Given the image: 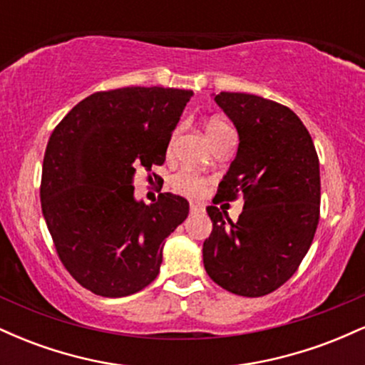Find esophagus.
<instances>
[{"mask_svg":"<svg viewBox=\"0 0 365 365\" xmlns=\"http://www.w3.org/2000/svg\"><path fill=\"white\" fill-rule=\"evenodd\" d=\"M199 211H202V206H200V204H197V202H190V212H192V215H195V212H199Z\"/></svg>","mask_w":365,"mask_h":365,"instance_id":"esophagus-1","label":"esophagus"}]
</instances>
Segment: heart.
<instances>
[{
  "instance_id": "b5f03b06",
  "label": "heart",
  "mask_w": 365,
  "mask_h": 365,
  "mask_svg": "<svg viewBox=\"0 0 365 365\" xmlns=\"http://www.w3.org/2000/svg\"><path fill=\"white\" fill-rule=\"evenodd\" d=\"M225 127H228V125L221 123V121H211V123L207 125V137L215 135L216 132H220V130H223ZM173 139H175V133L171 135L170 144L173 142ZM207 183L209 182L206 178L200 177L199 173H194V171H188V170L178 171V173H175L170 180V187L173 188V192H177L180 195L190 197V199H197V197L202 195L204 192H206Z\"/></svg>"
}]
</instances>
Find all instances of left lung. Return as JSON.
<instances>
[{
    "instance_id": "obj_1",
    "label": "left lung",
    "mask_w": 365,
    "mask_h": 365,
    "mask_svg": "<svg viewBox=\"0 0 365 365\" xmlns=\"http://www.w3.org/2000/svg\"><path fill=\"white\" fill-rule=\"evenodd\" d=\"M215 101L237 127V158L215 200L244 195L232 221L207 207L212 232L202 245L206 273L225 290L262 297L292 278L319 223V159L299 116L283 104L244 92H220Z\"/></svg>"
}]
</instances>
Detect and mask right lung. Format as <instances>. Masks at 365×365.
<instances>
[{
  "instance_id": "right-lung-1",
  "label": "right lung",
  "mask_w": 365,
  "mask_h": 365,
  "mask_svg": "<svg viewBox=\"0 0 365 365\" xmlns=\"http://www.w3.org/2000/svg\"><path fill=\"white\" fill-rule=\"evenodd\" d=\"M192 96L171 87L94 92L49 137L41 178L46 225L63 266L96 295L127 297L153 283L163 242L188 216L187 200L170 192L149 206L133 199V177L165 163Z\"/></svg>"
}]
</instances>
